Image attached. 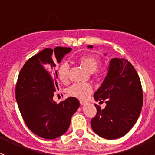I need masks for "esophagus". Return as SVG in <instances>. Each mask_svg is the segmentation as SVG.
Here are the masks:
<instances>
[{"instance_id": "obj_1", "label": "esophagus", "mask_w": 155, "mask_h": 155, "mask_svg": "<svg viewBox=\"0 0 155 155\" xmlns=\"http://www.w3.org/2000/svg\"><path fill=\"white\" fill-rule=\"evenodd\" d=\"M79 102H80L81 105H84L86 103V100L84 99H79Z\"/></svg>"}]
</instances>
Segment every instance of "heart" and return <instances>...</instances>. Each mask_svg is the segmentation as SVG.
Here are the masks:
<instances>
[{"mask_svg":"<svg viewBox=\"0 0 155 155\" xmlns=\"http://www.w3.org/2000/svg\"><path fill=\"white\" fill-rule=\"evenodd\" d=\"M78 61L87 71L92 73L96 71L101 64V60L94 54H85L78 58ZM70 65L68 62H63L58 69L59 78L63 83L66 84L69 81ZM93 91V87L90 83L80 82L75 83L68 88V94L71 96L79 98H84L88 96Z\"/></svg>","mask_w":155,"mask_h":155,"instance_id":"b5f03b06","label":"heart"}]
</instances>
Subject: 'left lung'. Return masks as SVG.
I'll use <instances>...</instances> for the list:
<instances>
[{
  "label": "left lung",
  "mask_w": 155,
  "mask_h": 155,
  "mask_svg": "<svg viewBox=\"0 0 155 155\" xmlns=\"http://www.w3.org/2000/svg\"><path fill=\"white\" fill-rule=\"evenodd\" d=\"M94 98L105 101L106 105L102 109L94 104L97 113L91 120L93 131L109 140L127 134L137 120L143 105L141 83L132 64L125 59H112L107 76Z\"/></svg>",
  "instance_id": "obj_1"
}]
</instances>
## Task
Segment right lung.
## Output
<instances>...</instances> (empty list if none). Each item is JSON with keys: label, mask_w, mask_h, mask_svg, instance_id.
<instances>
[{"label": "right lung", "mask_w": 155, "mask_h": 155, "mask_svg": "<svg viewBox=\"0 0 155 155\" xmlns=\"http://www.w3.org/2000/svg\"><path fill=\"white\" fill-rule=\"evenodd\" d=\"M70 47L46 48L28 60L21 68L15 97L24 122L30 130L45 139H55L67 132L80 102L70 97L59 104L53 97L58 89L53 59L61 63Z\"/></svg>", "instance_id": "obj_1"}]
</instances>
